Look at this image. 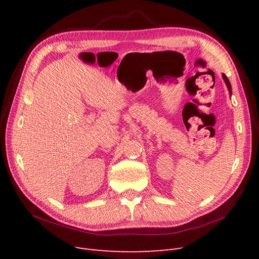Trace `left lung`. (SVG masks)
Returning <instances> with one entry per match:
<instances>
[{
	"instance_id": "obj_1",
	"label": "left lung",
	"mask_w": 259,
	"mask_h": 259,
	"mask_svg": "<svg viewBox=\"0 0 259 259\" xmlns=\"http://www.w3.org/2000/svg\"><path fill=\"white\" fill-rule=\"evenodd\" d=\"M223 78H224V80H225V83H226V85H227V88H228V90H229V93H230V97H231V95H232V87H231L230 80L228 79V77L226 76V74H225V73H223Z\"/></svg>"
}]
</instances>
